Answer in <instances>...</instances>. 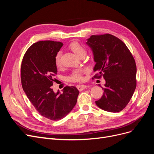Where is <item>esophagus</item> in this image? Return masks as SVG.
Instances as JSON below:
<instances>
[{
  "label": "esophagus",
  "mask_w": 154,
  "mask_h": 154,
  "mask_svg": "<svg viewBox=\"0 0 154 154\" xmlns=\"http://www.w3.org/2000/svg\"><path fill=\"white\" fill-rule=\"evenodd\" d=\"M76 87H77V88L80 91H83V90H84L85 88H87V86L85 85H78L77 86H76Z\"/></svg>",
  "instance_id": "34e87169"
}]
</instances>
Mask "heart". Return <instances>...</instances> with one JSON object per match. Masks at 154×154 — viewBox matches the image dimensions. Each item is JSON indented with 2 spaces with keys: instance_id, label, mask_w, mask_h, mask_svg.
I'll list each match as a JSON object with an SVG mask.
<instances>
[{
  "instance_id": "obj_1",
  "label": "heart",
  "mask_w": 154,
  "mask_h": 154,
  "mask_svg": "<svg viewBox=\"0 0 154 154\" xmlns=\"http://www.w3.org/2000/svg\"><path fill=\"white\" fill-rule=\"evenodd\" d=\"M69 48L78 57L86 54V49L83 46L78 42H73L69 45ZM61 52L58 51L55 56L54 63L56 66L60 67L61 66ZM88 72V70L85 68L74 69L68 77V80L71 82H79L83 80V74Z\"/></svg>"
}]
</instances>
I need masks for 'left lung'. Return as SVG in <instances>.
Instances as JSON below:
<instances>
[{"instance_id": "left-lung-1", "label": "left lung", "mask_w": 154, "mask_h": 154, "mask_svg": "<svg viewBox=\"0 0 154 154\" xmlns=\"http://www.w3.org/2000/svg\"><path fill=\"white\" fill-rule=\"evenodd\" d=\"M87 44L92 49L96 63L94 78L103 77V94L96 104L110 112L125 108L136 87V64L132 53L123 41L110 35H92Z\"/></svg>"}]
</instances>
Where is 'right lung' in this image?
Segmentation results:
<instances>
[{
  "instance_id": "obj_1",
  "label": "right lung",
  "mask_w": 154,
  "mask_h": 154,
  "mask_svg": "<svg viewBox=\"0 0 154 154\" xmlns=\"http://www.w3.org/2000/svg\"><path fill=\"white\" fill-rule=\"evenodd\" d=\"M62 45L60 42H37L27 50L21 64L23 90L36 111L52 121L66 117L75 106L79 94L74 86L65 87L62 94L54 93L52 88L57 73L54 58Z\"/></svg>"
}]
</instances>
